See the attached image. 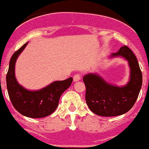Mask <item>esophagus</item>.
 I'll return each mask as SVG.
<instances>
[{"mask_svg": "<svg viewBox=\"0 0 149 149\" xmlns=\"http://www.w3.org/2000/svg\"><path fill=\"white\" fill-rule=\"evenodd\" d=\"M73 79L74 82H77V81H79L81 79V75L80 74H75V75L74 76Z\"/></svg>", "mask_w": 149, "mask_h": 149, "instance_id": "esophagus-1", "label": "esophagus"}]
</instances>
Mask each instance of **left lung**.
I'll return each mask as SVG.
<instances>
[{
  "instance_id": "obj_1",
  "label": "left lung",
  "mask_w": 149,
  "mask_h": 149,
  "mask_svg": "<svg viewBox=\"0 0 149 149\" xmlns=\"http://www.w3.org/2000/svg\"><path fill=\"white\" fill-rule=\"evenodd\" d=\"M115 57H122L128 62L130 77L126 85H113L97 73H89L83 77L86 104L91 111L101 116H116L129 111L137 99L143 84L139 63L128 47L123 46L109 56L110 59Z\"/></svg>"
}]
</instances>
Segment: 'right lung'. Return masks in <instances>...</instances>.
Wrapping results in <instances>:
<instances>
[{
	"label": "right lung",
	"mask_w": 149,
	"mask_h": 149,
	"mask_svg": "<svg viewBox=\"0 0 149 149\" xmlns=\"http://www.w3.org/2000/svg\"><path fill=\"white\" fill-rule=\"evenodd\" d=\"M28 42L15 51L10 59L6 74V87L10 101L15 110L29 118H43L55 111L60 96L72 84L73 78L54 81L38 90H29L20 85L15 75V63Z\"/></svg>",
	"instance_id": "right-lung-1"
}]
</instances>
